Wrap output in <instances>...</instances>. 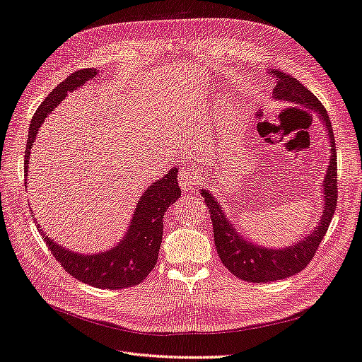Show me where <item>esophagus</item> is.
Here are the masks:
<instances>
[{
  "label": "esophagus",
  "mask_w": 362,
  "mask_h": 362,
  "mask_svg": "<svg viewBox=\"0 0 362 362\" xmlns=\"http://www.w3.org/2000/svg\"><path fill=\"white\" fill-rule=\"evenodd\" d=\"M178 180L182 192H193L201 182V172L198 169H194L193 165L181 168L178 173Z\"/></svg>",
  "instance_id": "34e87169"
}]
</instances>
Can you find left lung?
Instances as JSON below:
<instances>
[{
  "label": "left lung",
  "mask_w": 362,
  "mask_h": 362,
  "mask_svg": "<svg viewBox=\"0 0 362 362\" xmlns=\"http://www.w3.org/2000/svg\"><path fill=\"white\" fill-rule=\"evenodd\" d=\"M276 77L277 85L274 86V99L288 103H296L318 114L327 131L330 141V160L323 181V211L318 226L309 233L308 236L283 248H267L252 243L242 236L234 228V223L227 218L226 211L222 210L218 199L213 197L210 190L201 189V197L207 204L210 218L213 223L214 245H216L221 262L227 267L230 272L240 280L260 283L283 280L297 274L305 269L308 263L314 257L318 245L323 240L329 228V223L337 209L338 182H337V151L335 136L332 131V124L325 106L317 97L312 94L305 85L300 83L296 77L283 71H269Z\"/></svg>",
  "instance_id": "1"
}]
</instances>
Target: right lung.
I'll return each instance as SVG.
<instances>
[{
    "mask_svg": "<svg viewBox=\"0 0 362 362\" xmlns=\"http://www.w3.org/2000/svg\"><path fill=\"white\" fill-rule=\"evenodd\" d=\"M95 74V68H86V70L73 73L62 83L57 85L39 106L32 119L30 129H28L24 158L25 178L28 164H30L28 161L30 160V149L33 148L37 131L44 123L45 117L52 114L56 106L65 99L68 91H74L76 88L83 86L85 82L94 79ZM177 177L178 168H173L144 190L140 201H136L128 231H126L123 239L108 251L81 254L68 250L45 236V233H42L37 223L39 233L42 234V239L50 248L54 259L61 263L68 274L86 283V285L102 289H122L139 285L157 265L163 239V216L165 210L181 197Z\"/></svg>",
    "mask_w": 362,
    "mask_h": 362,
    "instance_id": "add662e5",
    "label": "right lung"
}]
</instances>
